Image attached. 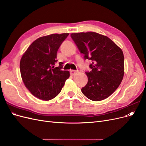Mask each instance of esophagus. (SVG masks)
<instances>
[{"instance_id": "34e87169", "label": "esophagus", "mask_w": 146, "mask_h": 146, "mask_svg": "<svg viewBox=\"0 0 146 146\" xmlns=\"http://www.w3.org/2000/svg\"><path fill=\"white\" fill-rule=\"evenodd\" d=\"M77 72V71H76V70H70V73L72 75V76H74V75L76 74Z\"/></svg>"}]
</instances>
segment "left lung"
Wrapping results in <instances>:
<instances>
[{
	"label": "left lung",
	"instance_id": "obj_1",
	"mask_svg": "<svg viewBox=\"0 0 146 146\" xmlns=\"http://www.w3.org/2000/svg\"><path fill=\"white\" fill-rule=\"evenodd\" d=\"M70 36L84 59L90 60L91 70L86 72L88 83L82 93L93 101L107 99L120 85L124 75V57L111 39L96 32L71 33Z\"/></svg>",
	"mask_w": 146,
	"mask_h": 146
}]
</instances>
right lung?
Returning <instances> with one entry per match:
<instances>
[{
    "instance_id": "1",
    "label": "right lung",
    "mask_w": 146,
    "mask_h": 146,
    "mask_svg": "<svg viewBox=\"0 0 146 146\" xmlns=\"http://www.w3.org/2000/svg\"><path fill=\"white\" fill-rule=\"evenodd\" d=\"M69 33L52 34L33 41L20 61L21 77L25 87L36 98L49 100L58 95L69 77L68 70H61L56 54Z\"/></svg>"
}]
</instances>
